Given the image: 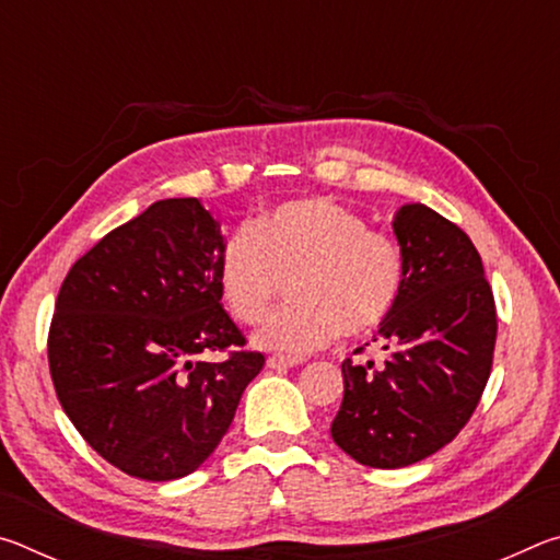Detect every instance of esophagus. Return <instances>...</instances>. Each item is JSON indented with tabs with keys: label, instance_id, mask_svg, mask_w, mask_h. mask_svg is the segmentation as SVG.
I'll return each instance as SVG.
<instances>
[{
	"label": "esophagus",
	"instance_id": "1",
	"mask_svg": "<svg viewBox=\"0 0 560 560\" xmlns=\"http://www.w3.org/2000/svg\"><path fill=\"white\" fill-rule=\"evenodd\" d=\"M303 363V358H289V355H269L267 365L273 368V371H287V368H293Z\"/></svg>",
	"mask_w": 560,
	"mask_h": 560
}]
</instances>
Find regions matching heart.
<instances>
[{
    "instance_id": "obj_1",
    "label": "heart",
    "mask_w": 560,
    "mask_h": 560,
    "mask_svg": "<svg viewBox=\"0 0 560 560\" xmlns=\"http://www.w3.org/2000/svg\"><path fill=\"white\" fill-rule=\"evenodd\" d=\"M220 291L230 314L254 326L271 314L287 281L296 306L281 311L257 343L306 355L340 336L381 328L405 283L400 244L368 230L363 214L326 197L291 200L236 230L220 254Z\"/></svg>"
}]
</instances>
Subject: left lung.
Here are the masks:
<instances>
[{
  "instance_id": "1",
  "label": "left lung",
  "mask_w": 560,
  "mask_h": 560,
  "mask_svg": "<svg viewBox=\"0 0 560 560\" xmlns=\"http://www.w3.org/2000/svg\"><path fill=\"white\" fill-rule=\"evenodd\" d=\"M393 230L405 283L377 328L387 358L343 360L346 393L330 424L338 447L375 469L407 467L457 438L485 393L497 343L494 293L469 236L424 205L400 207Z\"/></svg>"
}]
</instances>
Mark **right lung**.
<instances>
[{
	"instance_id": "obj_1",
	"label": "right lung",
	"mask_w": 560,
	"mask_h": 560,
	"mask_svg": "<svg viewBox=\"0 0 560 560\" xmlns=\"http://www.w3.org/2000/svg\"><path fill=\"white\" fill-rule=\"evenodd\" d=\"M220 222L197 197L150 205L73 264L49 328L54 390L113 467L192 474L230 430L264 355L222 308ZM220 349L222 364L194 358Z\"/></svg>"
}]
</instances>
